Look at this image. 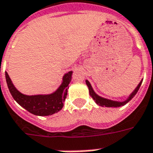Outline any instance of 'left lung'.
I'll return each instance as SVG.
<instances>
[{
    "instance_id": "1",
    "label": "left lung",
    "mask_w": 153,
    "mask_h": 153,
    "mask_svg": "<svg viewBox=\"0 0 153 153\" xmlns=\"http://www.w3.org/2000/svg\"><path fill=\"white\" fill-rule=\"evenodd\" d=\"M143 82V80H141L140 82L138 84V86L136 87V88L134 89V91H132V93L128 97V98L124 100V101H115V100H112L106 99V98H104V97H101L98 96L95 91H94L93 88L91 87V83L88 82V80H86V84L88 87V89H89V94L91 97V98L95 100V102L97 103V105H100V106H102V107H114V108H117V107H120V106H123L125 105L126 103H128L130 100H131L133 97L135 96V94L137 93V91H139L140 86H141V83Z\"/></svg>"
}]
</instances>
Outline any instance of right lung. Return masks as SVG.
<instances>
[{"instance_id":"add662e5","label":"right lung","mask_w":153,"mask_h":153,"mask_svg":"<svg viewBox=\"0 0 153 153\" xmlns=\"http://www.w3.org/2000/svg\"><path fill=\"white\" fill-rule=\"evenodd\" d=\"M72 73V71H69L68 73L65 74L59 88L54 92L48 95H24L17 90L7 72H5V79L10 94L19 105L30 112V114L37 116H48L57 113L63 108Z\"/></svg>"}]
</instances>
